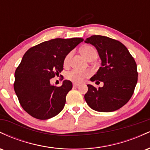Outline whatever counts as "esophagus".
I'll return each instance as SVG.
<instances>
[{"label":"esophagus","mask_w":150,"mask_h":150,"mask_svg":"<svg viewBox=\"0 0 150 150\" xmlns=\"http://www.w3.org/2000/svg\"><path fill=\"white\" fill-rule=\"evenodd\" d=\"M80 85L79 83H73V86L74 87H79Z\"/></svg>","instance_id":"esophagus-1"}]
</instances>
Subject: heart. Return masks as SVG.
<instances>
[{
    "mask_svg": "<svg viewBox=\"0 0 150 150\" xmlns=\"http://www.w3.org/2000/svg\"><path fill=\"white\" fill-rule=\"evenodd\" d=\"M81 53L85 57L88 59L89 57L93 56H97V51L94 47L91 46H85L81 49ZM72 53L70 52L65 56L64 59V64H68L69 59L71 56ZM91 72L89 70H80L77 69H73L68 72L66 74V78L68 80L73 81L75 82H81L85 78L90 76Z\"/></svg>",
    "mask_w": 150,
    "mask_h": 150,
    "instance_id": "1",
    "label": "heart"
}]
</instances>
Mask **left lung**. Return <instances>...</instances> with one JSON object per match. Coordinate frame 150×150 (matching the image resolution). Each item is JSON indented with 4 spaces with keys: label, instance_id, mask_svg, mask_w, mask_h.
I'll return each mask as SVG.
<instances>
[{
    "label": "left lung",
    "instance_id": "obj_1",
    "mask_svg": "<svg viewBox=\"0 0 150 150\" xmlns=\"http://www.w3.org/2000/svg\"><path fill=\"white\" fill-rule=\"evenodd\" d=\"M85 42L97 49L101 61V66L90 80L104 82V86L98 89L87 85L86 102L99 112L119 109L130 100L137 84L138 73L135 60L121 42L111 38L93 35Z\"/></svg>",
    "mask_w": 150,
    "mask_h": 150
}]
</instances>
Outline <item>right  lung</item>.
I'll use <instances>...</instances> for the list:
<instances>
[{"instance_id":"obj_1","label":"right lung","mask_w":150,"mask_h":150,"mask_svg":"<svg viewBox=\"0 0 150 150\" xmlns=\"http://www.w3.org/2000/svg\"><path fill=\"white\" fill-rule=\"evenodd\" d=\"M83 40L57 38L37 44L25 53L15 70L14 89L20 105L30 116L46 120L64 108L73 84L65 80L61 87H56L50 80L61 73L65 56Z\"/></svg>"}]
</instances>
